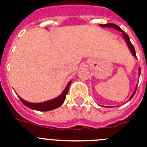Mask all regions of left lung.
<instances>
[{
	"instance_id": "1",
	"label": "left lung",
	"mask_w": 147,
	"mask_h": 147,
	"mask_svg": "<svg viewBox=\"0 0 147 147\" xmlns=\"http://www.w3.org/2000/svg\"><path fill=\"white\" fill-rule=\"evenodd\" d=\"M100 26H102V27H113V28H115L117 29V30L121 31V32H122V35H123V38L125 39L126 42H127V46L128 47H129V49H130V51H131V53H132V54L134 55L135 57H137V55H136V52H135V49H134V47L133 46V44L131 43V42H130V38H129V36H128V35L126 33H124V31L123 30H121V27H119L117 25H116V24H100ZM139 73L140 75V70H139ZM136 91H137V88H136V90L134 91V94L131 95V97L130 98V100L131 99V98L134 97V94L136 93Z\"/></svg>"
}]
</instances>
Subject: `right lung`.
I'll return each mask as SVG.
<instances>
[{
    "instance_id": "obj_1",
    "label": "right lung",
    "mask_w": 147,
    "mask_h": 147,
    "mask_svg": "<svg viewBox=\"0 0 147 147\" xmlns=\"http://www.w3.org/2000/svg\"><path fill=\"white\" fill-rule=\"evenodd\" d=\"M71 85V81L69 82L67 87L65 88V89L63 91L62 94H60L58 98L53 99V100H48V101H46V102L42 103H30L27 102L26 100H23L22 98H20L19 97L20 100H21L22 103L24 104L25 106L28 107L29 108H31V109L36 110V111H52V110L55 109V108H57V107H60L61 105L63 104V102L65 100V98H66V94L69 92V86Z\"/></svg>"
}]
</instances>
